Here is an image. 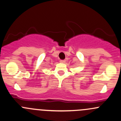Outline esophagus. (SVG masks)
Here are the masks:
<instances>
[{
  "label": "esophagus",
  "mask_w": 121,
  "mask_h": 121,
  "mask_svg": "<svg viewBox=\"0 0 121 121\" xmlns=\"http://www.w3.org/2000/svg\"><path fill=\"white\" fill-rule=\"evenodd\" d=\"M60 62L61 63H65V60H60Z\"/></svg>",
  "instance_id": "obj_1"
}]
</instances>
